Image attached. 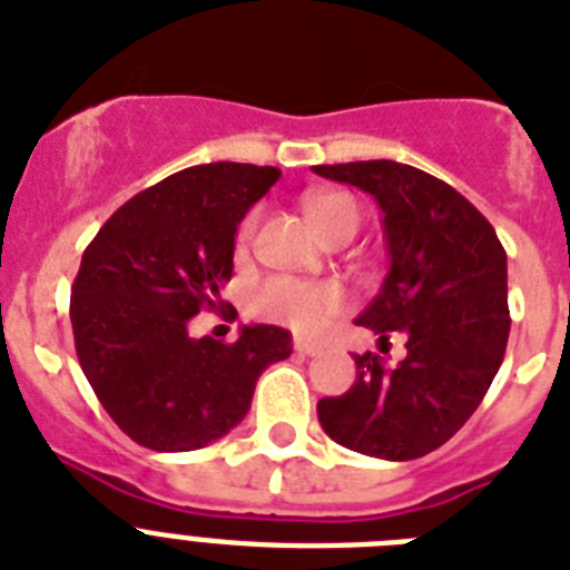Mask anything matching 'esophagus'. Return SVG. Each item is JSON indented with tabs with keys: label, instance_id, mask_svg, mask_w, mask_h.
Returning a JSON list of instances; mask_svg holds the SVG:
<instances>
[{
	"label": "esophagus",
	"instance_id": "1",
	"mask_svg": "<svg viewBox=\"0 0 570 570\" xmlns=\"http://www.w3.org/2000/svg\"><path fill=\"white\" fill-rule=\"evenodd\" d=\"M294 350L299 352V355H317L320 346L314 341H305V337H294Z\"/></svg>",
	"mask_w": 570,
	"mask_h": 570
}]
</instances>
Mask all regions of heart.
<instances>
[{
  "label": "heart",
  "instance_id": "1",
  "mask_svg": "<svg viewBox=\"0 0 570 570\" xmlns=\"http://www.w3.org/2000/svg\"><path fill=\"white\" fill-rule=\"evenodd\" d=\"M308 220L314 224L320 235L332 233V229L352 224L358 229L361 212L358 204L346 195H312L305 200ZM253 229H256V215H247L238 229V244L250 242ZM343 308V291L332 282H303L294 276H271V279L258 282L250 291V312L258 317L274 320L282 326H291L294 332L314 335L326 326L328 320L335 317Z\"/></svg>",
  "mask_w": 570,
  "mask_h": 570
}]
</instances>
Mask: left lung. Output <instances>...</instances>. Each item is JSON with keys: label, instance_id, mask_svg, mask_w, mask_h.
Returning <instances> with one entry per match:
<instances>
[{"label": "left lung", "instance_id": "obj_1", "mask_svg": "<svg viewBox=\"0 0 570 570\" xmlns=\"http://www.w3.org/2000/svg\"><path fill=\"white\" fill-rule=\"evenodd\" d=\"M326 180L370 191L384 212L390 271L358 314L387 343L396 366L364 352L343 396L317 402L335 443L381 460H416L440 449L478 411L510 337L507 253L495 229L458 189L393 159L314 166Z\"/></svg>", "mask_w": 570, "mask_h": 570}]
</instances>
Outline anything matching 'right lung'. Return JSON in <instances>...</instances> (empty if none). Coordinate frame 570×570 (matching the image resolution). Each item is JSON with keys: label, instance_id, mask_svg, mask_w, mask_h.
Returning <instances> with one entry per match:
<instances>
[{"label": "right lung", "instance_id": "obj_1", "mask_svg": "<svg viewBox=\"0 0 570 570\" xmlns=\"http://www.w3.org/2000/svg\"><path fill=\"white\" fill-rule=\"evenodd\" d=\"M279 168L209 163L171 174L112 212L83 250L69 317L89 387L150 451H195L247 416L258 375L291 332L244 326L235 343L189 337L233 276L235 229Z\"/></svg>", "mask_w": 570, "mask_h": 570}]
</instances>
